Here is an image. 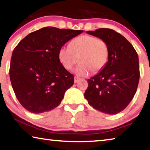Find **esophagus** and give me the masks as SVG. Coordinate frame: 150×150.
Masks as SVG:
<instances>
[{
	"label": "esophagus",
	"mask_w": 150,
	"mask_h": 150,
	"mask_svg": "<svg viewBox=\"0 0 150 150\" xmlns=\"http://www.w3.org/2000/svg\"><path fill=\"white\" fill-rule=\"evenodd\" d=\"M81 80V79L80 77H75L74 79V82L75 83H77L79 82V81Z\"/></svg>",
	"instance_id": "esophagus-1"
}]
</instances>
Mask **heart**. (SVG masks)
<instances>
[{
	"mask_svg": "<svg viewBox=\"0 0 150 150\" xmlns=\"http://www.w3.org/2000/svg\"><path fill=\"white\" fill-rule=\"evenodd\" d=\"M109 48L105 41L91 35H84L76 37L69 43V47L63 46L58 51V58L67 70L72 69L77 62L79 63L74 72L81 77H86L93 69H102L107 64Z\"/></svg>",
	"mask_w": 150,
	"mask_h": 150,
	"instance_id": "b5f03b06",
	"label": "heart"
}]
</instances>
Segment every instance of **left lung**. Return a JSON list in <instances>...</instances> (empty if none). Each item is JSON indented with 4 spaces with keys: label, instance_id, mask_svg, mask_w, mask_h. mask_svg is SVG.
<instances>
[{
    "label": "left lung",
    "instance_id": "left-lung-1",
    "mask_svg": "<svg viewBox=\"0 0 150 150\" xmlns=\"http://www.w3.org/2000/svg\"><path fill=\"white\" fill-rule=\"evenodd\" d=\"M87 34L102 39L109 48L107 64L88 79L84 98L102 113L117 114L125 110L137 92L140 78L138 56L132 45L112 29L101 28Z\"/></svg>",
    "mask_w": 150,
    "mask_h": 150
}]
</instances>
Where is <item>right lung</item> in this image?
I'll use <instances>...</instances> for the list:
<instances>
[{
  "mask_svg": "<svg viewBox=\"0 0 150 150\" xmlns=\"http://www.w3.org/2000/svg\"><path fill=\"white\" fill-rule=\"evenodd\" d=\"M83 32L46 27L29 33L16 46L10 78L16 98L27 110L42 113L61 103L74 83V76L59 62L58 51Z\"/></svg>",
  "mask_w": 150,
  "mask_h": 150,
  "instance_id": "right-lung-1",
  "label": "right lung"
}]
</instances>
